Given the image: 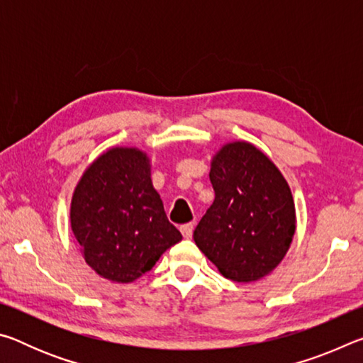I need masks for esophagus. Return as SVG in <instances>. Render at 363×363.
<instances>
[{
	"instance_id": "obj_1",
	"label": "esophagus",
	"mask_w": 363,
	"mask_h": 363,
	"mask_svg": "<svg viewBox=\"0 0 363 363\" xmlns=\"http://www.w3.org/2000/svg\"><path fill=\"white\" fill-rule=\"evenodd\" d=\"M179 229H181V233L184 235V238H190V237H192V233H194V223L182 224Z\"/></svg>"
}]
</instances>
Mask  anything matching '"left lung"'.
<instances>
[{
    "label": "left lung",
    "mask_w": 363,
    "mask_h": 363,
    "mask_svg": "<svg viewBox=\"0 0 363 363\" xmlns=\"http://www.w3.org/2000/svg\"><path fill=\"white\" fill-rule=\"evenodd\" d=\"M214 201L194 240L225 279L253 281L279 266L296 229L291 190L277 167L248 143L213 158Z\"/></svg>",
    "instance_id": "left-lung-1"
}]
</instances>
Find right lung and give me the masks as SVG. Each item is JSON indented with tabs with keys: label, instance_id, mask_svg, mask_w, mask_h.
<instances>
[{
	"label": "right lung",
	"instance_id": "right-lung-1",
	"mask_svg": "<svg viewBox=\"0 0 363 363\" xmlns=\"http://www.w3.org/2000/svg\"><path fill=\"white\" fill-rule=\"evenodd\" d=\"M72 230L101 277L128 284L182 238L169 223L138 149L108 150L84 171L72 199Z\"/></svg>",
	"mask_w": 363,
	"mask_h": 363
}]
</instances>
